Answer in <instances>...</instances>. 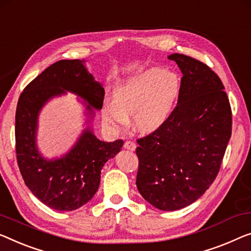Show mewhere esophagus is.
Returning <instances> with one entry per match:
<instances>
[{
    "mask_svg": "<svg viewBox=\"0 0 251 251\" xmlns=\"http://www.w3.org/2000/svg\"><path fill=\"white\" fill-rule=\"evenodd\" d=\"M124 148L126 150H129V151H135L136 144L134 143V142H132V141H126L125 143H124Z\"/></svg>",
    "mask_w": 251,
    "mask_h": 251,
    "instance_id": "esophagus-1",
    "label": "esophagus"
}]
</instances>
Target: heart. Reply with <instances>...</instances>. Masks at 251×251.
<instances>
[{
    "mask_svg": "<svg viewBox=\"0 0 251 251\" xmlns=\"http://www.w3.org/2000/svg\"><path fill=\"white\" fill-rule=\"evenodd\" d=\"M181 81L173 71L152 67L117 83L106 102L102 121L111 128L122 129L132 115L133 126L142 133L160 128L169 121L178 104Z\"/></svg>",
    "mask_w": 251,
    "mask_h": 251,
    "instance_id": "obj_1",
    "label": "heart"
}]
</instances>
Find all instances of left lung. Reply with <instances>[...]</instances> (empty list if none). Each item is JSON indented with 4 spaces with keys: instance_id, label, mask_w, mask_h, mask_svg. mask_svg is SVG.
Masks as SVG:
<instances>
[{
    "instance_id": "obj_1",
    "label": "left lung",
    "mask_w": 251,
    "mask_h": 251,
    "mask_svg": "<svg viewBox=\"0 0 251 251\" xmlns=\"http://www.w3.org/2000/svg\"><path fill=\"white\" fill-rule=\"evenodd\" d=\"M181 91L166 124L137 140L136 186L161 211L193 204L215 180L231 137L232 113L220 77L197 59L171 54Z\"/></svg>"
}]
</instances>
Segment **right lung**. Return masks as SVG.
<instances>
[{
  "label": "right lung",
  "mask_w": 251,
  "mask_h": 251,
  "mask_svg": "<svg viewBox=\"0 0 251 251\" xmlns=\"http://www.w3.org/2000/svg\"><path fill=\"white\" fill-rule=\"evenodd\" d=\"M84 59H62L47 67L25 88L16 111V151L25 184L38 200L56 211H74L95 196L100 174L124 144L103 142L93 134L96 110L102 108V84L88 72ZM72 92L85 100L87 127L61 158H44L36 145L40 110L55 96Z\"/></svg>",
  "instance_id": "1"
}]
</instances>
